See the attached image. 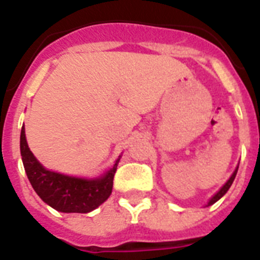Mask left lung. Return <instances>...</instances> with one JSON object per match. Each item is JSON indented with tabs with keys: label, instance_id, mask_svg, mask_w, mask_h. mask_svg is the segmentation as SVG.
Wrapping results in <instances>:
<instances>
[{
	"label": "left lung",
	"instance_id": "8db88e82",
	"mask_svg": "<svg viewBox=\"0 0 260 260\" xmlns=\"http://www.w3.org/2000/svg\"><path fill=\"white\" fill-rule=\"evenodd\" d=\"M236 173H238V168H236V169H235V172H234V173H232V176H231V177H230V180H228V181L225 182V184H224V185H223V188L220 189L219 192L216 193L215 196H213L212 199H211V200H209L208 205H212V204H215L216 201L219 200V199H221V197H223L224 194H225V193H227V190H228V189H230V186L232 185V182H234V180H235V177H236Z\"/></svg>",
	"mask_w": 260,
	"mask_h": 260
}]
</instances>
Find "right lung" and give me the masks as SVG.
<instances>
[{
  "label": "right lung",
  "mask_w": 260,
  "mask_h": 260,
  "mask_svg": "<svg viewBox=\"0 0 260 260\" xmlns=\"http://www.w3.org/2000/svg\"><path fill=\"white\" fill-rule=\"evenodd\" d=\"M20 150L22 164L29 181L40 199L59 212L87 213L105 203L113 192L114 174L117 172L119 158L107 173L101 178L71 177L55 173L43 168L29 150L25 128L22 126L20 137Z\"/></svg>",
  "instance_id": "1"
}]
</instances>
